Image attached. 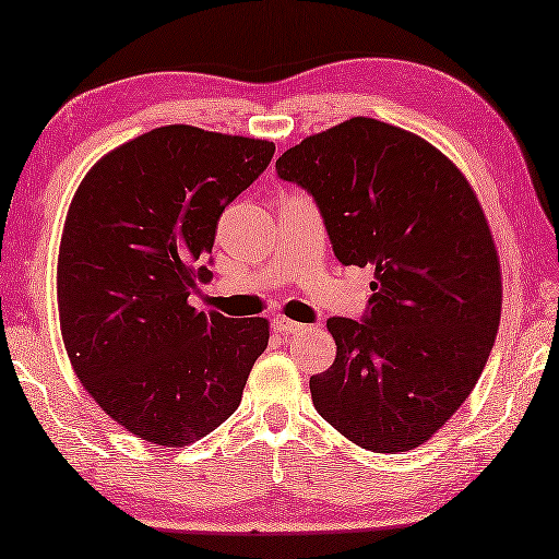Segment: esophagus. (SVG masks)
Segmentation results:
<instances>
[{
    "label": "esophagus",
    "mask_w": 559,
    "mask_h": 559,
    "mask_svg": "<svg viewBox=\"0 0 559 559\" xmlns=\"http://www.w3.org/2000/svg\"><path fill=\"white\" fill-rule=\"evenodd\" d=\"M271 326H273V331H276V334H281V336H295V334H300V331L307 329L305 324L290 322V319H286V317H276V319H273V322H271Z\"/></svg>",
    "instance_id": "34e87169"
}]
</instances>
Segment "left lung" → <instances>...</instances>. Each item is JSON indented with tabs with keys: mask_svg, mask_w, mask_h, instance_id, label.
I'll use <instances>...</instances> for the list:
<instances>
[{
	"mask_svg": "<svg viewBox=\"0 0 559 559\" xmlns=\"http://www.w3.org/2000/svg\"><path fill=\"white\" fill-rule=\"evenodd\" d=\"M322 213L343 266H374L362 319L331 317L317 413L362 449L427 442L476 386L502 310L500 259L466 177L406 129L353 117L276 160Z\"/></svg>",
	"mask_w": 559,
	"mask_h": 559,
	"instance_id": "1",
	"label": "left lung"
}]
</instances>
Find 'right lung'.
<instances>
[{
	"mask_svg": "<svg viewBox=\"0 0 559 559\" xmlns=\"http://www.w3.org/2000/svg\"><path fill=\"white\" fill-rule=\"evenodd\" d=\"M273 141L170 124L103 156L67 213L59 326L81 384L160 447L206 437L240 406L269 322L189 305L218 218L269 168ZM211 264V259H209Z\"/></svg>",
	"mask_w": 559,
	"mask_h": 559,
	"instance_id": "obj_1",
	"label": "right lung"
}]
</instances>
